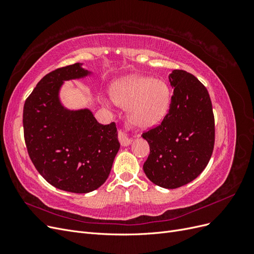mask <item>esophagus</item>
<instances>
[{
    "label": "esophagus",
    "mask_w": 254,
    "mask_h": 254,
    "mask_svg": "<svg viewBox=\"0 0 254 254\" xmlns=\"http://www.w3.org/2000/svg\"><path fill=\"white\" fill-rule=\"evenodd\" d=\"M119 140H120V142L123 146H128V145L131 144V142H132V140L130 139L129 136H127L124 132H120Z\"/></svg>",
    "instance_id": "obj_1"
}]
</instances>
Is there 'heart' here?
Instances as JSON below:
<instances>
[{
    "label": "heart",
    "instance_id": "obj_1",
    "mask_svg": "<svg viewBox=\"0 0 254 254\" xmlns=\"http://www.w3.org/2000/svg\"><path fill=\"white\" fill-rule=\"evenodd\" d=\"M112 98L129 108V118L135 126L148 129L164 119L171 106L172 91L164 80L130 76L114 84Z\"/></svg>",
    "mask_w": 254,
    "mask_h": 254
}]
</instances>
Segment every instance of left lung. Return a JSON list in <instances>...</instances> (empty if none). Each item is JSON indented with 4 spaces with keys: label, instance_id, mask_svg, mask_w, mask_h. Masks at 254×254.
<instances>
[{
    "label": "left lung",
    "instance_id": "8db88e82",
    "mask_svg": "<svg viewBox=\"0 0 254 254\" xmlns=\"http://www.w3.org/2000/svg\"><path fill=\"white\" fill-rule=\"evenodd\" d=\"M174 94L161 125L143 133L150 153L143 170L164 189H177L196 179L211 159L215 125L207 90L194 75L174 70L168 75Z\"/></svg>",
    "mask_w": 254,
    "mask_h": 254
}]
</instances>
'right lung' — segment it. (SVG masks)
Returning a JSON list of instances; mask_svg holds the SVG:
<instances>
[{"mask_svg":"<svg viewBox=\"0 0 254 254\" xmlns=\"http://www.w3.org/2000/svg\"><path fill=\"white\" fill-rule=\"evenodd\" d=\"M93 74L79 63L57 68L38 82L23 109L30 160L53 187L71 193L103 186L121 146L115 123L99 124L89 108L72 110L61 101L64 81Z\"/></svg>","mask_w":254,"mask_h":254,"instance_id":"obj_1","label":"right lung"}]
</instances>
